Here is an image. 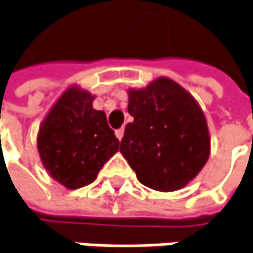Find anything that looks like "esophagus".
<instances>
[{
	"mask_svg": "<svg viewBox=\"0 0 253 253\" xmlns=\"http://www.w3.org/2000/svg\"><path fill=\"white\" fill-rule=\"evenodd\" d=\"M124 131H125V129H124V128H121V129H117V131H115V135H117V138H118V139H122V136H124Z\"/></svg>",
	"mask_w": 253,
	"mask_h": 253,
	"instance_id": "obj_1",
	"label": "esophagus"
}]
</instances>
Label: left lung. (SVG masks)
I'll return each mask as SVG.
<instances>
[{"instance_id":"1","label":"left lung","mask_w":253,"mask_h":253,"mask_svg":"<svg viewBox=\"0 0 253 253\" xmlns=\"http://www.w3.org/2000/svg\"><path fill=\"white\" fill-rule=\"evenodd\" d=\"M128 112L133 121L125 128L120 151L138 181L161 192L192 181L211 149L205 115L192 95L172 80L158 78L144 89L129 91Z\"/></svg>"}]
</instances>
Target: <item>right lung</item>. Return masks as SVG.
Wrapping results in <instances>:
<instances>
[{
	"instance_id": "1",
	"label": "right lung",
	"mask_w": 253,
	"mask_h": 253,
	"mask_svg": "<svg viewBox=\"0 0 253 253\" xmlns=\"http://www.w3.org/2000/svg\"><path fill=\"white\" fill-rule=\"evenodd\" d=\"M94 96L67 89L40 126L38 152L49 175L68 189L94 182L120 141L104 111L92 108Z\"/></svg>"
}]
</instances>
